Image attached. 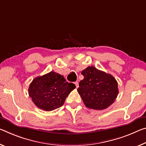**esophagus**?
I'll return each mask as SVG.
<instances>
[{
  "instance_id": "34e87169",
  "label": "esophagus",
  "mask_w": 146,
  "mask_h": 146,
  "mask_svg": "<svg viewBox=\"0 0 146 146\" xmlns=\"http://www.w3.org/2000/svg\"><path fill=\"white\" fill-rule=\"evenodd\" d=\"M75 84L76 86V88H78V82L77 81V82H75Z\"/></svg>"
}]
</instances>
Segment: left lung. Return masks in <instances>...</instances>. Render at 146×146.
<instances>
[{
  "mask_svg": "<svg viewBox=\"0 0 146 146\" xmlns=\"http://www.w3.org/2000/svg\"><path fill=\"white\" fill-rule=\"evenodd\" d=\"M77 91L86 107L103 110L114 102L118 94L117 82L110 74L89 66L82 71Z\"/></svg>",
  "mask_w": 146,
  "mask_h": 146,
  "instance_id": "left-lung-1",
  "label": "left lung"
}]
</instances>
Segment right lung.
<instances>
[{"instance_id":"1","label":"right lung","mask_w":146,"mask_h":146,"mask_svg":"<svg viewBox=\"0 0 146 146\" xmlns=\"http://www.w3.org/2000/svg\"><path fill=\"white\" fill-rule=\"evenodd\" d=\"M75 88L73 83L66 82L62 75L50 71L32 80L29 95L39 108L51 111L63 105L67 97Z\"/></svg>"}]
</instances>
